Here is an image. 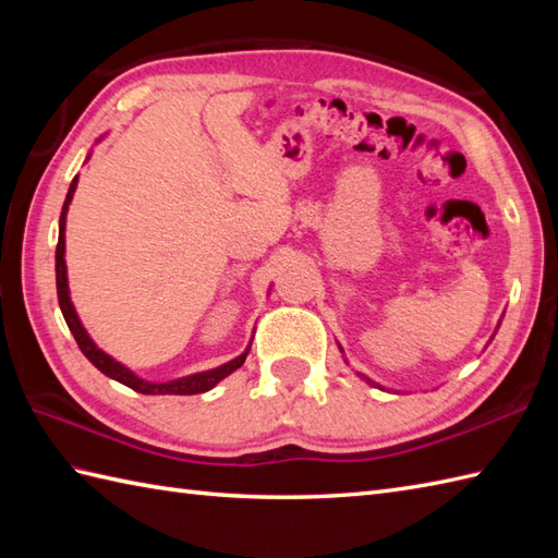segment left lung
Masks as SVG:
<instances>
[{
    "label": "left lung",
    "instance_id": "obj_1",
    "mask_svg": "<svg viewBox=\"0 0 558 558\" xmlns=\"http://www.w3.org/2000/svg\"><path fill=\"white\" fill-rule=\"evenodd\" d=\"M360 376H364V374H360ZM364 381H366V384H372V386H376V384L372 381V378H366V376H364Z\"/></svg>",
    "mask_w": 558,
    "mask_h": 558
}]
</instances>
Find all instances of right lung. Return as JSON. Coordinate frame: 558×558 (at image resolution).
I'll list each match as a JSON object with an SVG mask.
<instances>
[{
    "instance_id": "1",
    "label": "right lung",
    "mask_w": 558,
    "mask_h": 558,
    "mask_svg": "<svg viewBox=\"0 0 558 558\" xmlns=\"http://www.w3.org/2000/svg\"><path fill=\"white\" fill-rule=\"evenodd\" d=\"M76 184L78 180L74 177V182H71L69 186V194H66V201H64V208H62V216H59V242H57V254H54V270H57V300H59V310H62L64 314V322L69 326L71 333H74L76 342L81 352L86 354V357L90 360L93 366H98V369L105 374L114 378V381H120L124 386H129L132 390H136V393H144V396H196V393H206V390H210L213 386H216L218 381H222L225 376H230L234 369H240V366L244 364L246 354H248V348L246 352H242L240 357H234L232 362L222 364V366H216V369H208V372H198V374H192V376H182V378H174V381H165V384H153V381H144V378H138L132 369H126L124 364H120L117 360H112L110 354H105L96 342L90 340V336L86 333V328L81 326L78 316H76V310L74 304H71V298H69V280H66V260H64V228H66V210H69V204L71 198H74V192H76Z\"/></svg>"
}]
</instances>
